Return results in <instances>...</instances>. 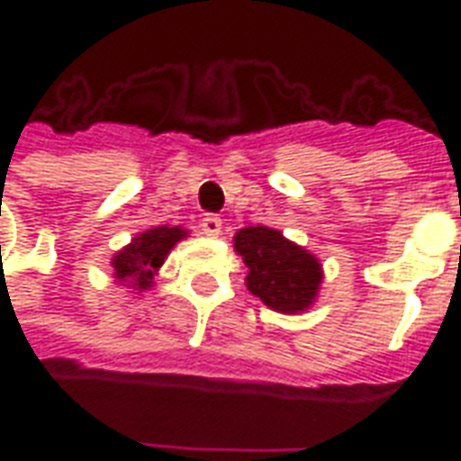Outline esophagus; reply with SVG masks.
Returning a JSON list of instances; mask_svg holds the SVG:
<instances>
[{"instance_id": "obj_1", "label": "esophagus", "mask_w": 461, "mask_h": 461, "mask_svg": "<svg viewBox=\"0 0 461 461\" xmlns=\"http://www.w3.org/2000/svg\"><path fill=\"white\" fill-rule=\"evenodd\" d=\"M202 234H207V237H220L221 234V220L217 214H207V217H202L200 221Z\"/></svg>"}]
</instances>
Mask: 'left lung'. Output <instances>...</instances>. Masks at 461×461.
Instances as JSON below:
<instances>
[{"instance_id": "obj_1", "label": "left lung", "mask_w": 461, "mask_h": 461, "mask_svg": "<svg viewBox=\"0 0 461 461\" xmlns=\"http://www.w3.org/2000/svg\"><path fill=\"white\" fill-rule=\"evenodd\" d=\"M234 251L247 267V289L279 313H303L319 299L323 264L316 254L271 227H244L234 234Z\"/></svg>"}]
</instances>
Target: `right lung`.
<instances>
[{"instance_id": "right-lung-1", "label": "right lung", "mask_w": 461, "mask_h": 461, "mask_svg": "<svg viewBox=\"0 0 461 461\" xmlns=\"http://www.w3.org/2000/svg\"><path fill=\"white\" fill-rule=\"evenodd\" d=\"M190 231L182 227H152L140 234H135L131 244H125L118 249L111 259L113 267L115 284H121L125 289H132V294L152 289L158 271L167 259L172 247L187 237Z\"/></svg>"}]
</instances>
